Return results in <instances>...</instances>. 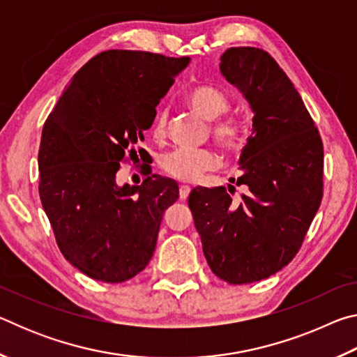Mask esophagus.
Listing matches in <instances>:
<instances>
[{
    "mask_svg": "<svg viewBox=\"0 0 357 357\" xmlns=\"http://www.w3.org/2000/svg\"><path fill=\"white\" fill-rule=\"evenodd\" d=\"M189 193H190L189 185H179V198H181V200H187Z\"/></svg>",
    "mask_w": 357,
    "mask_h": 357,
    "instance_id": "obj_1",
    "label": "esophagus"
}]
</instances>
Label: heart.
<instances>
[{"instance_id": "obj_1", "label": "heart", "mask_w": 357, "mask_h": 357, "mask_svg": "<svg viewBox=\"0 0 357 357\" xmlns=\"http://www.w3.org/2000/svg\"><path fill=\"white\" fill-rule=\"evenodd\" d=\"M187 104L198 116L206 121H215L228 110V98L225 93L213 86H198L187 96ZM153 135L157 140L165 135V116L157 114L153 124ZM245 121L239 114H228L217 121L213 128L215 142L227 151H238L245 138ZM222 164V157L214 149H187L176 148L160 157L159 165L168 176L183 183H192L200 174L215 170Z\"/></svg>"}]
</instances>
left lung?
<instances>
[{"mask_svg":"<svg viewBox=\"0 0 357 357\" xmlns=\"http://www.w3.org/2000/svg\"><path fill=\"white\" fill-rule=\"evenodd\" d=\"M220 72L253 113L236 181L247 193L236 203L225 187H195L189 208L211 271L243 285L268 279L298 253L321 204L324 153L299 93L268 52L228 48Z\"/></svg>","mask_w":357,"mask_h":357,"instance_id":"left-lung-1","label":"left lung"}]
</instances>
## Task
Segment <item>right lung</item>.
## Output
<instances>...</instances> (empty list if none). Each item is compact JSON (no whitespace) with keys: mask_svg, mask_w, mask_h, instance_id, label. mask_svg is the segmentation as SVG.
Listing matches in <instances>:
<instances>
[{"mask_svg":"<svg viewBox=\"0 0 357 357\" xmlns=\"http://www.w3.org/2000/svg\"><path fill=\"white\" fill-rule=\"evenodd\" d=\"M189 63L102 52L72 77L45 121L38 157L42 208L64 258L94 280L126 282L153 258L162 217L179 197L176 181L153 174L142 185H118L116 173Z\"/></svg>","mask_w":357,"mask_h":357,"instance_id":"right-lung-1","label":"right lung"}]
</instances>
